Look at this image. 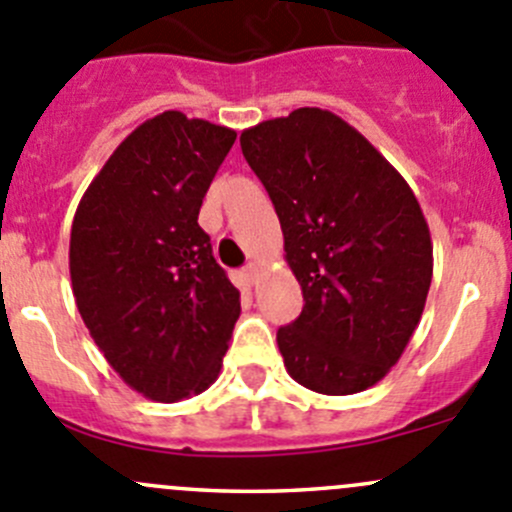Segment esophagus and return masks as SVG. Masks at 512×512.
<instances>
[{
    "mask_svg": "<svg viewBox=\"0 0 512 512\" xmlns=\"http://www.w3.org/2000/svg\"><path fill=\"white\" fill-rule=\"evenodd\" d=\"M242 275H245V280L250 282V285H257V277H260V267H257L255 262H250V265L245 267V272H242Z\"/></svg>",
    "mask_w": 512,
    "mask_h": 512,
    "instance_id": "esophagus-1",
    "label": "esophagus"
}]
</instances>
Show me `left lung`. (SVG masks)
Wrapping results in <instances>:
<instances>
[{
  "label": "left lung",
  "instance_id": "left-lung-1",
  "mask_svg": "<svg viewBox=\"0 0 512 512\" xmlns=\"http://www.w3.org/2000/svg\"><path fill=\"white\" fill-rule=\"evenodd\" d=\"M285 235L302 314L277 329L297 384L359 394L389 374L421 322L433 245L414 190L354 126L297 108L240 136Z\"/></svg>",
  "mask_w": 512,
  "mask_h": 512
}]
</instances>
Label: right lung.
Instances as JSON below:
<instances>
[{
    "mask_svg": "<svg viewBox=\"0 0 512 512\" xmlns=\"http://www.w3.org/2000/svg\"><path fill=\"white\" fill-rule=\"evenodd\" d=\"M237 133L165 111L91 180L71 225L76 307L133 391L188 399L220 374L240 292L215 262L200 205Z\"/></svg>",
    "mask_w": 512,
    "mask_h": 512,
    "instance_id": "obj_1",
    "label": "right lung"
}]
</instances>
